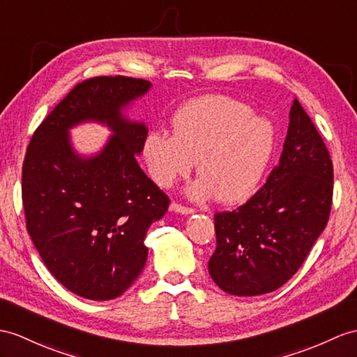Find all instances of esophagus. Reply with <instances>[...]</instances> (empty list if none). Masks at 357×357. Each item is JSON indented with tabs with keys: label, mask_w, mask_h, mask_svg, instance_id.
Masks as SVG:
<instances>
[{
	"label": "esophagus",
	"mask_w": 357,
	"mask_h": 357,
	"mask_svg": "<svg viewBox=\"0 0 357 357\" xmlns=\"http://www.w3.org/2000/svg\"><path fill=\"white\" fill-rule=\"evenodd\" d=\"M169 211H171V212H176V213H181V215H190V213H194V208H192V207L181 206V204L176 203V202H172V203L169 204Z\"/></svg>",
	"instance_id": "1"
}]
</instances>
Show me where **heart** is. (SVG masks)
Masks as SVG:
<instances>
[{"label": "heart", "instance_id": "1", "mask_svg": "<svg viewBox=\"0 0 357 357\" xmlns=\"http://www.w3.org/2000/svg\"><path fill=\"white\" fill-rule=\"evenodd\" d=\"M274 145V127L248 104L225 95H204L172 116V136L154 130L145 137L144 158L162 188L188 176L197 160L199 176L189 186L194 199L244 202L256 189Z\"/></svg>", "mask_w": 357, "mask_h": 357}]
</instances>
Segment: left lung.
Returning <instances> with one entry per match:
<instances>
[{
  "mask_svg": "<svg viewBox=\"0 0 357 357\" xmlns=\"http://www.w3.org/2000/svg\"><path fill=\"white\" fill-rule=\"evenodd\" d=\"M333 163L312 119L295 98L279 165L245 204L215 213L216 250L208 274L239 297L279 289L298 271L326 229Z\"/></svg>",
  "mask_w": 357,
  "mask_h": 357,
  "instance_id": "left-lung-1",
  "label": "left lung"
}]
</instances>
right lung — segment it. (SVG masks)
Wrapping results in <instances>:
<instances>
[{
    "instance_id": "add662e5",
    "label": "right lung",
    "mask_w": 357,
    "mask_h": 357,
    "mask_svg": "<svg viewBox=\"0 0 357 357\" xmlns=\"http://www.w3.org/2000/svg\"><path fill=\"white\" fill-rule=\"evenodd\" d=\"M151 83L124 75L78 83L42 121L22 165L27 231L57 282L88 300H112L135 283L149 256L145 234L167 213L168 195L139 167L149 128L124 116ZM95 120L114 135L83 158L68 128Z\"/></svg>"
}]
</instances>
